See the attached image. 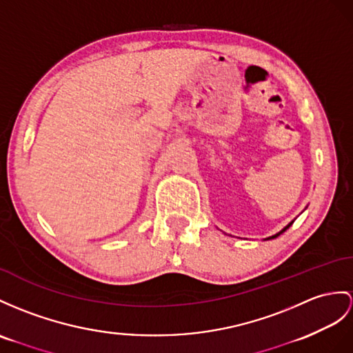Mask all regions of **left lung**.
I'll list each match as a JSON object with an SVG mask.
<instances>
[{"label":"left lung","instance_id":"obj_1","mask_svg":"<svg viewBox=\"0 0 353 353\" xmlns=\"http://www.w3.org/2000/svg\"><path fill=\"white\" fill-rule=\"evenodd\" d=\"M292 223H294V221H290V223H289V225H288L286 228H283V229H281V230L279 232V234H276V235H272V236H270V238H266V239H274V238H277L279 235H281V234H283V232H285V230H288V229H289V228L292 226Z\"/></svg>","mask_w":353,"mask_h":353}]
</instances>
